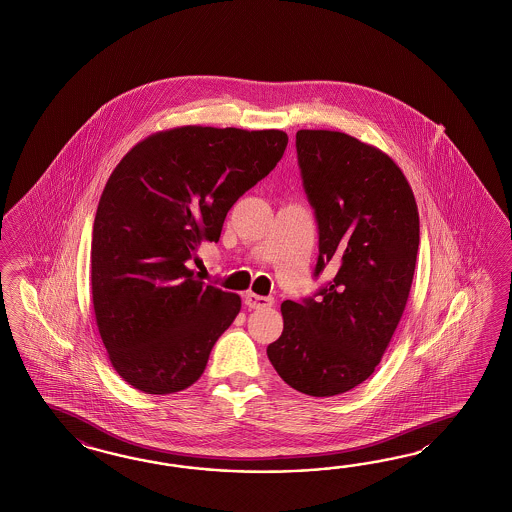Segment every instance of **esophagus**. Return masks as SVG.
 <instances>
[{"label": "esophagus", "instance_id": "1", "mask_svg": "<svg viewBox=\"0 0 512 512\" xmlns=\"http://www.w3.org/2000/svg\"><path fill=\"white\" fill-rule=\"evenodd\" d=\"M245 305L249 308H269L275 305L273 297H265V295H256L249 292L245 295Z\"/></svg>", "mask_w": 512, "mask_h": 512}]
</instances>
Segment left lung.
I'll return each mask as SVG.
<instances>
[{"instance_id":"left-lung-1","label":"left lung","mask_w":512,"mask_h":512,"mask_svg":"<svg viewBox=\"0 0 512 512\" xmlns=\"http://www.w3.org/2000/svg\"><path fill=\"white\" fill-rule=\"evenodd\" d=\"M297 161L320 230L316 299L284 301L282 335L267 346L299 393L335 396L368 380L408 303L419 211L408 179L378 147L338 131H297Z\"/></svg>"}]
</instances>
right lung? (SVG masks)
<instances>
[{"mask_svg":"<svg viewBox=\"0 0 512 512\" xmlns=\"http://www.w3.org/2000/svg\"><path fill=\"white\" fill-rule=\"evenodd\" d=\"M286 146L275 129L187 125L147 136L108 177L91 239L93 310L110 363L134 389L172 395L204 374L241 297L194 277L187 260L219 241L232 205Z\"/></svg>","mask_w":512,"mask_h":512,"instance_id":"1","label":"right lung"}]
</instances>
